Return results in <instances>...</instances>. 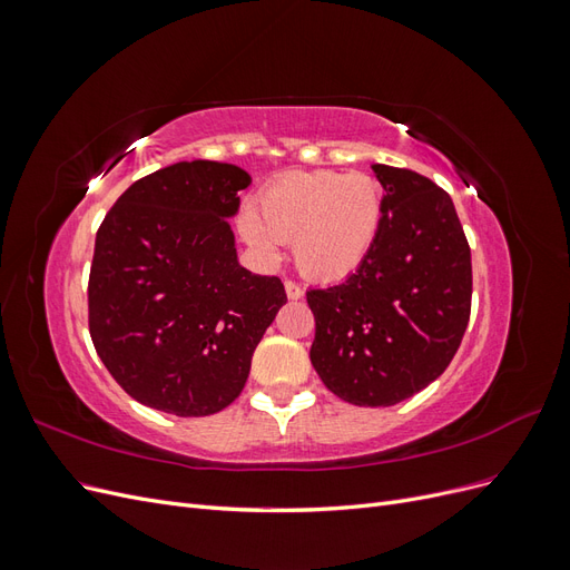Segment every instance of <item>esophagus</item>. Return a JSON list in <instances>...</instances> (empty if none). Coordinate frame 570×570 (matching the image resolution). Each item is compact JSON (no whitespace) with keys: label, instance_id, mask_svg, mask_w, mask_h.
<instances>
[{"label":"esophagus","instance_id":"obj_1","mask_svg":"<svg viewBox=\"0 0 570 570\" xmlns=\"http://www.w3.org/2000/svg\"><path fill=\"white\" fill-rule=\"evenodd\" d=\"M285 295H287V299H302L304 297V289L297 283L285 281Z\"/></svg>","mask_w":570,"mask_h":570}]
</instances>
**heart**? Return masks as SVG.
<instances>
[{
	"mask_svg": "<svg viewBox=\"0 0 570 570\" xmlns=\"http://www.w3.org/2000/svg\"><path fill=\"white\" fill-rule=\"evenodd\" d=\"M383 185L364 170H302L273 180L256 209L239 216L245 243L273 264L292 239L302 275L318 283L347 278L366 262L383 226Z\"/></svg>",
	"mask_w": 570,
	"mask_h": 570,
	"instance_id": "obj_1",
	"label": "heart"
}]
</instances>
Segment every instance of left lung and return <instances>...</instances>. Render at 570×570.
Listing matches in <instances>:
<instances>
[{"mask_svg": "<svg viewBox=\"0 0 570 570\" xmlns=\"http://www.w3.org/2000/svg\"><path fill=\"white\" fill-rule=\"evenodd\" d=\"M383 226L347 281L308 289L316 318L312 364L356 406H392L421 392L454 358L471 316V249L452 197L409 168L373 164Z\"/></svg>", "mask_w": 570, "mask_h": 570, "instance_id": "8db88e82", "label": "left lung"}]
</instances>
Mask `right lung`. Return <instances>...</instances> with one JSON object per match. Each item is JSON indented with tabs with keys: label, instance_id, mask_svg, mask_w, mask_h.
Masks as SVG:
<instances>
[{
	"label": "right lung",
	"instance_id": "add662e5",
	"mask_svg": "<svg viewBox=\"0 0 570 570\" xmlns=\"http://www.w3.org/2000/svg\"><path fill=\"white\" fill-rule=\"evenodd\" d=\"M249 183L233 164L180 161L132 183L101 220L90 335L145 406L193 419L233 404L287 302L281 278L237 262L230 218Z\"/></svg>",
	"mask_w": 570,
	"mask_h": 570
}]
</instances>
